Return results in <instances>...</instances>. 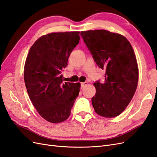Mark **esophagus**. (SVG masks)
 Masks as SVG:
<instances>
[{"mask_svg":"<svg viewBox=\"0 0 157 157\" xmlns=\"http://www.w3.org/2000/svg\"><path fill=\"white\" fill-rule=\"evenodd\" d=\"M87 83H88V82H81V83H80V86H81V88H83L85 86H86V85L87 84Z\"/></svg>","mask_w":157,"mask_h":157,"instance_id":"1","label":"esophagus"}]
</instances>
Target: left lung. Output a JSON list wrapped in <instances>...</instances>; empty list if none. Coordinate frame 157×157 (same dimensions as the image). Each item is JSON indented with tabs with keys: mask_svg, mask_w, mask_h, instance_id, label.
I'll list each match as a JSON object with an SVG mask.
<instances>
[{
	"mask_svg": "<svg viewBox=\"0 0 157 157\" xmlns=\"http://www.w3.org/2000/svg\"><path fill=\"white\" fill-rule=\"evenodd\" d=\"M80 35L99 68L105 70L103 82L94 84L92 103L98 115L115 117L134 96L139 72L134 51L126 38L106 30L81 31Z\"/></svg>",
	"mask_w": 157,
	"mask_h": 157,
	"instance_id": "obj_1",
	"label": "left lung"
}]
</instances>
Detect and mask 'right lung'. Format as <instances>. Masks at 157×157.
<instances>
[{
	"mask_svg": "<svg viewBox=\"0 0 157 157\" xmlns=\"http://www.w3.org/2000/svg\"><path fill=\"white\" fill-rule=\"evenodd\" d=\"M80 32L52 33L31 47L24 67L27 91L39 115L52 123L67 120L80 91L79 82H63L61 71L78 44Z\"/></svg>",
	"mask_w": 157,
	"mask_h": 157,
	"instance_id": "obj_1",
	"label": "right lung"
}]
</instances>
